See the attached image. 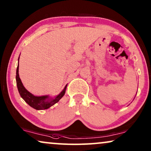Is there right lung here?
I'll return each mask as SVG.
<instances>
[{
	"instance_id": "right-lung-1",
	"label": "right lung",
	"mask_w": 151,
	"mask_h": 151,
	"mask_svg": "<svg viewBox=\"0 0 151 151\" xmlns=\"http://www.w3.org/2000/svg\"><path fill=\"white\" fill-rule=\"evenodd\" d=\"M18 62H19V58H18ZM18 67L19 65H18L17 69H16V84H17V87L18 92L22 97V99L29 105L32 108H34L36 110H43V109H47L49 107H51L53 105H54L55 103H57L60 99L63 98L64 95L65 93L66 88L67 86L64 88L60 93L57 97H55L54 99H49L48 96H35L32 95L31 93L28 91L24 87L22 84L21 80L20 79L19 74H18Z\"/></svg>"
}]
</instances>
